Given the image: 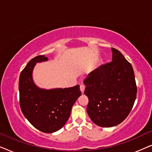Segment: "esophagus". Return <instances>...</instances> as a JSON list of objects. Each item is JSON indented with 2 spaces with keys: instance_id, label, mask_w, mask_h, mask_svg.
Instances as JSON below:
<instances>
[{
  "instance_id": "1",
  "label": "esophagus",
  "mask_w": 152,
  "mask_h": 152,
  "mask_svg": "<svg viewBox=\"0 0 152 152\" xmlns=\"http://www.w3.org/2000/svg\"><path fill=\"white\" fill-rule=\"evenodd\" d=\"M84 89H85V85L84 84H81L80 85V91H82V93H84Z\"/></svg>"
}]
</instances>
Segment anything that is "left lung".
<instances>
[{
	"instance_id": "1",
	"label": "left lung",
	"mask_w": 152,
	"mask_h": 152,
	"mask_svg": "<svg viewBox=\"0 0 152 152\" xmlns=\"http://www.w3.org/2000/svg\"><path fill=\"white\" fill-rule=\"evenodd\" d=\"M112 61L90 72L84 80L87 113L102 127L118 125L132 109L137 86L134 69L118 50L112 48Z\"/></svg>"
}]
</instances>
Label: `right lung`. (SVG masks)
Listing matches in <instances>:
<instances>
[{
  "mask_svg": "<svg viewBox=\"0 0 152 152\" xmlns=\"http://www.w3.org/2000/svg\"><path fill=\"white\" fill-rule=\"evenodd\" d=\"M47 60L44 55L37 56L20 72L19 104L23 114L35 128L44 133H53L67 122L72 105L82 92L79 85L51 90L37 87L32 80L33 68L37 62Z\"/></svg>",
  "mask_w": 152,
  "mask_h": 152,
  "instance_id": "right-lung-1",
  "label": "right lung"
}]
</instances>
